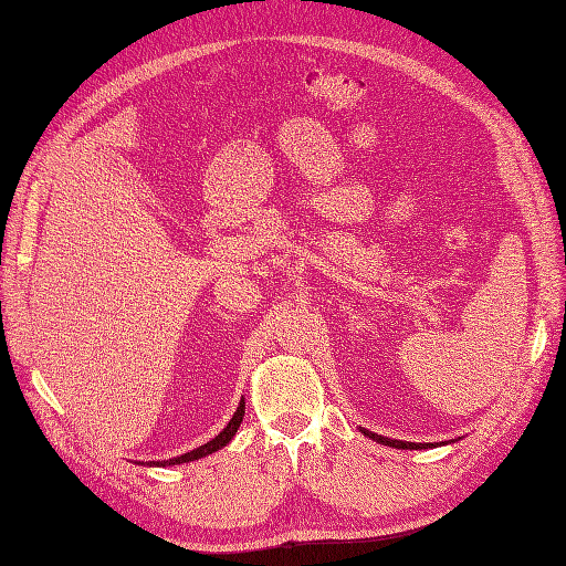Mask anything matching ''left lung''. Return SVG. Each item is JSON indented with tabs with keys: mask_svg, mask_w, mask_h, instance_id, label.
Segmentation results:
<instances>
[{
	"mask_svg": "<svg viewBox=\"0 0 566 566\" xmlns=\"http://www.w3.org/2000/svg\"><path fill=\"white\" fill-rule=\"evenodd\" d=\"M360 431H363L367 438H373L375 442L388 444V447H396V450H428V447H436L433 442H405V440L384 438V436H377V433H373V431H367V428H360ZM452 442H454V440H452ZM444 444H447V442H444Z\"/></svg>",
	"mask_w": 566,
	"mask_h": 566,
	"instance_id": "1",
	"label": "left lung"
}]
</instances>
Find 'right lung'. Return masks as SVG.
<instances>
[{"mask_svg":"<svg viewBox=\"0 0 566 566\" xmlns=\"http://www.w3.org/2000/svg\"><path fill=\"white\" fill-rule=\"evenodd\" d=\"M243 415H245V402H243V398H241V402H239V407H237V412H233L231 421L222 428V431H220L216 438L208 440V442L201 444V447H197V450H191V452L182 454V457H172V459H166V461H149V465H178V463H189V461H199V459H203V457H208V454H212V452L222 450V447H227L229 440H231L233 436H237L239 426H241V421H243Z\"/></svg>","mask_w":566,"mask_h":566,"instance_id":"1","label":"right lung"}]
</instances>
